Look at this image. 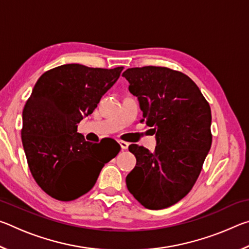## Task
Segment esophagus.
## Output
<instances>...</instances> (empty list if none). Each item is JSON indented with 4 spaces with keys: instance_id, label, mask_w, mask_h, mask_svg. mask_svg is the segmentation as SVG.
I'll return each instance as SVG.
<instances>
[{
    "instance_id": "34e87169",
    "label": "esophagus",
    "mask_w": 249,
    "mask_h": 249,
    "mask_svg": "<svg viewBox=\"0 0 249 249\" xmlns=\"http://www.w3.org/2000/svg\"><path fill=\"white\" fill-rule=\"evenodd\" d=\"M120 145H121V147H122V149H127L128 148V146H129V144L127 142H124V141H120Z\"/></svg>"
}]
</instances>
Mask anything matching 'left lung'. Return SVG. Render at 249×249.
<instances>
[{
    "instance_id": "obj_1",
    "label": "left lung",
    "mask_w": 249,
    "mask_h": 249,
    "mask_svg": "<svg viewBox=\"0 0 249 249\" xmlns=\"http://www.w3.org/2000/svg\"><path fill=\"white\" fill-rule=\"evenodd\" d=\"M123 77L140 101L157 138L154 153L132 144L136 166L126 177L128 191L150 210L176 204L188 195L212 145L211 107L192 80L167 67L129 68Z\"/></svg>"
}]
</instances>
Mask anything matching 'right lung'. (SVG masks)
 I'll list each match as a JSON object with an SVG mask.
<instances>
[{"label":"right lung","instance_id":"right-lung-1","mask_svg":"<svg viewBox=\"0 0 249 249\" xmlns=\"http://www.w3.org/2000/svg\"><path fill=\"white\" fill-rule=\"evenodd\" d=\"M123 67L90 68L68 64L40 75L23 109L22 142L36 183L53 199L72 201L89 192L105 163L120 153L92 144L77 133Z\"/></svg>","mask_w":249,"mask_h":249}]
</instances>
